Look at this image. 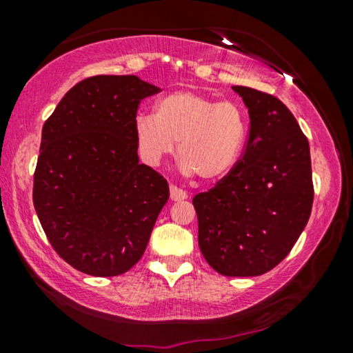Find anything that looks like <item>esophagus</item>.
I'll list each match as a JSON object with an SVG mask.
<instances>
[{
  "label": "esophagus",
  "instance_id": "obj_1",
  "mask_svg": "<svg viewBox=\"0 0 353 353\" xmlns=\"http://www.w3.org/2000/svg\"><path fill=\"white\" fill-rule=\"evenodd\" d=\"M188 197V194H186V191H183V190H180V188H176V186H173V185H170V199L172 201H185Z\"/></svg>",
  "mask_w": 353,
  "mask_h": 353
}]
</instances>
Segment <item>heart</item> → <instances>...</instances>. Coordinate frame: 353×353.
<instances>
[{
  "instance_id": "1",
  "label": "heart",
  "mask_w": 353,
  "mask_h": 353,
  "mask_svg": "<svg viewBox=\"0 0 353 353\" xmlns=\"http://www.w3.org/2000/svg\"><path fill=\"white\" fill-rule=\"evenodd\" d=\"M248 115L239 104L192 91H175L156 103L154 115L133 122L139 157L157 167L176 149L185 175L220 181L233 170L248 139Z\"/></svg>"
}]
</instances>
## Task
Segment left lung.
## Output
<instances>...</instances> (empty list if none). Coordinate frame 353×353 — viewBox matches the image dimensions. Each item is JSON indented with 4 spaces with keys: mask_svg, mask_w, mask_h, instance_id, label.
Returning a JSON list of instances; mask_svg holds the SVG:
<instances>
[{
    "mask_svg": "<svg viewBox=\"0 0 353 353\" xmlns=\"http://www.w3.org/2000/svg\"><path fill=\"white\" fill-rule=\"evenodd\" d=\"M249 110L243 157L223 180L192 199L201 252L225 276L276 267L310 219V146L297 120L272 94L233 86Z\"/></svg>",
    "mask_w": 353,
    "mask_h": 353,
    "instance_id": "obj_1",
    "label": "left lung"
}]
</instances>
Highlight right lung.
<instances>
[{"mask_svg": "<svg viewBox=\"0 0 353 353\" xmlns=\"http://www.w3.org/2000/svg\"><path fill=\"white\" fill-rule=\"evenodd\" d=\"M161 91L137 75L90 77L43 125L33 205L50 243L91 276H117L143 257L168 185L139 163L133 122Z\"/></svg>", "mask_w": 353, "mask_h": 353, "instance_id": "1", "label": "right lung"}]
</instances>
